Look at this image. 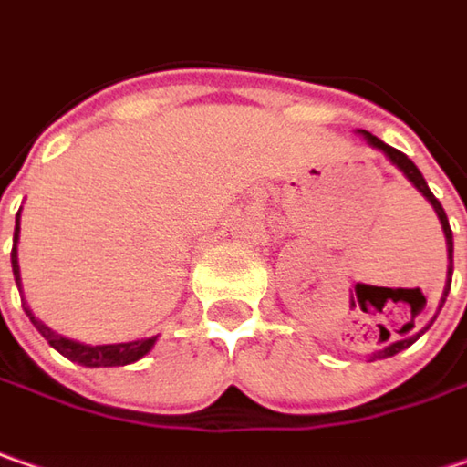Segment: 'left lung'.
<instances>
[{"label":"left lung","mask_w":467,"mask_h":467,"mask_svg":"<svg viewBox=\"0 0 467 467\" xmlns=\"http://www.w3.org/2000/svg\"><path fill=\"white\" fill-rule=\"evenodd\" d=\"M360 132L366 135V140H368V143H371L374 149H379V151L387 153V156L392 159V164H397V167H400V170L405 172V177H408V180H410V182L416 185L418 191H420V193L429 198V203L434 206L436 216H439V222H441V230H444V237H447V254H450V269H447L450 279H447V287H444V297H441V306H444V300H447V293H450V282H452V230H450V219H447V213H444V209H441V203L436 201V195L429 191V185H426V180H423L420 170H418L416 164H413V161H410V159H408L405 153L397 151V149H392V146H387L384 140H379V138H376V135H371V132H366V130H360ZM429 327H431V324H429ZM429 327H426V329H429ZM426 329H420L418 335H410L408 339L392 342L389 348H384V350H381V353H376L374 358H387V355H395V353H400V350H405V348H408V345H413V342H416L418 337L423 335Z\"/></svg>","instance_id":"obj_1"}]
</instances>
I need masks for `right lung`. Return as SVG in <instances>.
<instances>
[{
    "mask_svg": "<svg viewBox=\"0 0 467 467\" xmlns=\"http://www.w3.org/2000/svg\"><path fill=\"white\" fill-rule=\"evenodd\" d=\"M17 233H20V213H17V219H15V240H12V274H15V282H17V287H20ZM23 308H26V314L31 316L33 327L44 335V339L49 342L57 353H62L65 358L80 363V366H88V368H99V366H128V363H135L138 358H143V355L149 353L153 348V342H156V337H151V339H135V342H119V345H96V348H91V345H80V342H72L67 337L51 332L47 324H41V321L31 314V308H28L26 303H23Z\"/></svg>",
    "mask_w": 467,
    "mask_h": 467,
    "instance_id": "1",
    "label": "right lung"
}]
</instances>
